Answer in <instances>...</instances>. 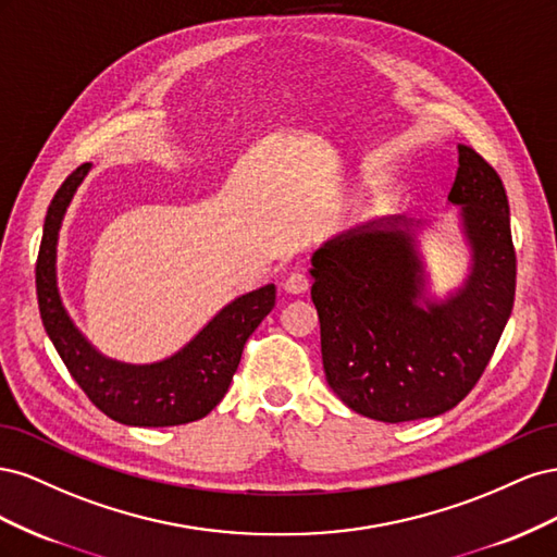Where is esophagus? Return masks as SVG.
I'll return each mask as SVG.
<instances>
[{"label": "esophagus", "instance_id": "esophagus-1", "mask_svg": "<svg viewBox=\"0 0 557 557\" xmlns=\"http://www.w3.org/2000/svg\"><path fill=\"white\" fill-rule=\"evenodd\" d=\"M309 285H311V281L305 272H293V274H288V278L283 281V290L290 295H301L309 290Z\"/></svg>", "mask_w": 557, "mask_h": 557}]
</instances>
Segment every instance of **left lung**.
Here are the masks:
<instances>
[{"instance_id": "obj_1", "label": "left lung", "mask_w": 557, "mask_h": 557, "mask_svg": "<svg viewBox=\"0 0 557 557\" xmlns=\"http://www.w3.org/2000/svg\"><path fill=\"white\" fill-rule=\"evenodd\" d=\"M448 199L462 207L474 267L458 295L423 299L409 225L391 218L350 230L311 258V299L332 391L383 423L440 416L460 404L491 362L513 309L516 248L502 178L458 146Z\"/></svg>"}]
</instances>
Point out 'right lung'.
<instances>
[{
    "instance_id": "add662e5",
    "label": "right lung",
    "mask_w": 557,
    "mask_h": 557,
    "mask_svg": "<svg viewBox=\"0 0 557 557\" xmlns=\"http://www.w3.org/2000/svg\"><path fill=\"white\" fill-rule=\"evenodd\" d=\"M90 172L76 166L50 201L37 258V297L44 327L64 367L95 407L123 425L170 428L205 418L237 372L248 336L276 305V288L242 295L218 313L176 356L156 364L107 360L83 339L66 315L55 281V246L66 207Z\"/></svg>"
}]
</instances>
